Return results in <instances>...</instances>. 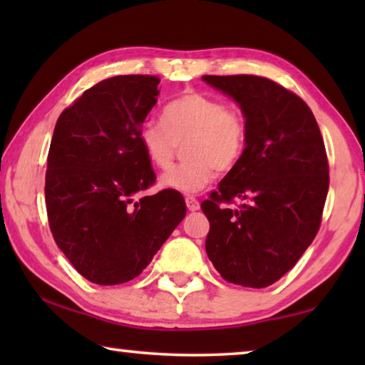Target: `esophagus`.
<instances>
[{
    "instance_id": "34e87169",
    "label": "esophagus",
    "mask_w": 365,
    "mask_h": 365,
    "mask_svg": "<svg viewBox=\"0 0 365 365\" xmlns=\"http://www.w3.org/2000/svg\"><path fill=\"white\" fill-rule=\"evenodd\" d=\"M185 202H187L188 211H191V212H195V211H197V209H200V201H197L195 196H187V197H185Z\"/></svg>"
}]
</instances>
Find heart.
Here are the masks:
<instances>
[{
    "mask_svg": "<svg viewBox=\"0 0 365 365\" xmlns=\"http://www.w3.org/2000/svg\"><path fill=\"white\" fill-rule=\"evenodd\" d=\"M246 122L242 113L224 101L202 93H187L170 101L163 120L146 119L138 128V140L150 163L168 169L178 145L187 163L160 177V187L190 195L197 193L217 177V170H232L246 148Z\"/></svg>",
    "mask_w": 365,
    "mask_h": 365,
    "instance_id": "b5f03b06",
    "label": "heart"
}]
</instances>
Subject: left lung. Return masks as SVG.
I'll use <instances>...</instances> for the list:
<instances>
[{
	"mask_svg": "<svg viewBox=\"0 0 365 365\" xmlns=\"http://www.w3.org/2000/svg\"><path fill=\"white\" fill-rule=\"evenodd\" d=\"M246 122L240 163L201 202L211 224L206 252L222 279L265 288L294 267L316 238L329 193V160L312 110L257 76H205ZM235 197L237 210L220 207Z\"/></svg>",
	"mask_w": 365,
	"mask_h": 365,
	"instance_id": "1",
	"label": "left lung"
}]
</instances>
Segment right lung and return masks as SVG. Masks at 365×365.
Segmentation results:
<instances>
[{"mask_svg":"<svg viewBox=\"0 0 365 365\" xmlns=\"http://www.w3.org/2000/svg\"><path fill=\"white\" fill-rule=\"evenodd\" d=\"M158 85L153 76L103 80L54 127L45 183L49 228L78 274L96 285L138 277L187 214L178 191L135 200L156 178L138 128L158 103Z\"/></svg>","mask_w":365,"mask_h":365,"instance_id":"1","label":"right lung"}]
</instances>
